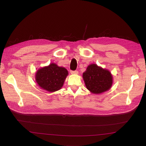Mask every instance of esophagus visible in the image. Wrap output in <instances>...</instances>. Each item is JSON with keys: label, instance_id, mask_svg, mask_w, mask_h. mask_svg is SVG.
<instances>
[{"label": "esophagus", "instance_id": "1", "mask_svg": "<svg viewBox=\"0 0 146 146\" xmlns=\"http://www.w3.org/2000/svg\"><path fill=\"white\" fill-rule=\"evenodd\" d=\"M70 73L72 74H78V71H70Z\"/></svg>", "mask_w": 146, "mask_h": 146}]
</instances>
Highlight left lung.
Masks as SVG:
<instances>
[{
    "label": "left lung",
    "mask_w": 146,
    "mask_h": 146,
    "mask_svg": "<svg viewBox=\"0 0 146 146\" xmlns=\"http://www.w3.org/2000/svg\"><path fill=\"white\" fill-rule=\"evenodd\" d=\"M83 79L86 88L94 94H100L108 91L113 83L111 73L96 64H91L88 66L86 71L83 73Z\"/></svg>",
    "instance_id": "1"
}]
</instances>
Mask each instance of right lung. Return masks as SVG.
<instances>
[{
	"instance_id": "right-lung-1",
	"label": "right lung",
	"mask_w": 146,
	"mask_h": 146,
	"mask_svg": "<svg viewBox=\"0 0 146 146\" xmlns=\"http://www.w3.org/2000/svg\"><path fill=\"white\" fill-rule=\"evenodd\" d=\"M68 71L63 67L51 63L38 69L35 73V81L40 88L54 92L63 87L68 76Z\"/></svg>"
}]
</instances>
